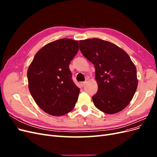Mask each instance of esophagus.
Segmentation results:
<instances>
[{
	"label": "esophagus",
	"mask_w": 157,
	"mask_h": 157,
	"mask_svg": "<svg viewBox=\"0 0 157 157\" xmlns=\"http://www.w3.org/2000/svg\"><path fill=\"white\" fill-rule=\"evenodd\" d=\"M86 82H80V85H81V86L83 87V86H84V85L86 84Z\"/></svg>",
	"instance_id": "esophagus-1"
}]
</instances>
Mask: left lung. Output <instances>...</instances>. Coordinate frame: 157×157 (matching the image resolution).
<instances>
[{
	"instance_id": "8db88e82",
	"label": "left lung",
	"mask_w": 157,
	"mask_h": 157,
	"mask_svg": "<svg viewBox=\"0 0 157 157\" xmlns=\"http://www.w3.org/2000/svg\"><path fill=\"white\" fill-rule=\"evenodd\" d=\"M79 48L96 69L98 90L92 96L94 105L111 115L123 110L137 87V71L130 56L115 44L99 39L80 40Z\"/></svg>"
}]
</instances>
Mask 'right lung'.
Instances as JSON below:
<instances>
[{
	"label": "right lung",
	"mask_w": 157,
	"mask_h": 157,
	"mask_svg": "<svg viewBox=\"0 0 157 157\" xmlns=\"http://www.w3.org/2000/svg\"><path fill=\"white\" fill-rule=\"evenodd\" d=\"M78 50V40H55L37 52L28 68V86L31 96L49 115L62 116L75 106L80 88L73 81L69 64Z\"/></svg>",
	"instance_id": "1"
}]
</instances>
